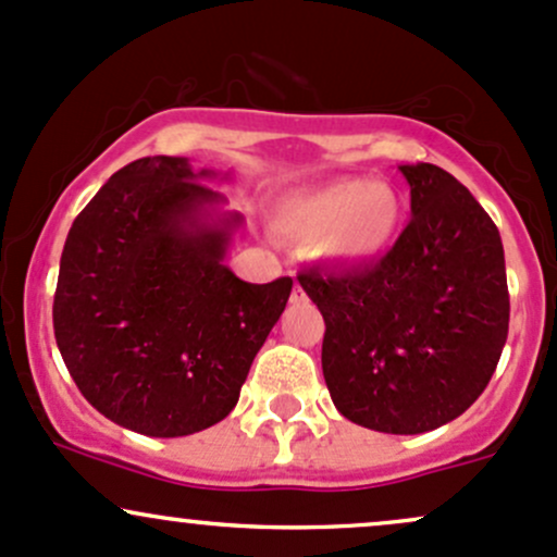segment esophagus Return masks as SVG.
<instances>
[{
	"label": "esophagus",
	"mask_w": 557,
	"mask_h": 557,
	"mask_svg": "<svg viewBox=\"0 0 557 557\" xmlns=\"http://www.w3.org/2000/svg\"><path fill=\"white\" fill-rule=\"evenodd\" d=\"M304 298H307V293L301 290V285H296V288H293V293H290V301H304Z\"/></svg>",
	"instance_id": "obj_1"
}]
</instances>
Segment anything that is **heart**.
Returning a JSON list of instances; mask_svg holds the SVG:
<instances>
[{
    "instance_id": "obj_1",
    "label": "heart",
    "mask_w": 557,
    "mask_h": 557,
    "mask_svg": "<svg viewBox=\"0 0 557 557\" xmlns=\"http://www.w3.org/2000/svg\"><path fill=\"white\" fill-rule=\"evenodd\" d=\"M405 222L401 195L386 182L346 176L296 195L274 216L280 232L317 243L322 259L338 267H364L381 259Z\"/></svg>"
}]
</instances>
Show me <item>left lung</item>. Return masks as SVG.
<instances>
[{"label":"left lung","mask_w":557,"mask_h":557,"mask_svg":"<svg viewBox=\"0 0 557 557\" xmlns=\"http://www.w3.org/2000/svg\"><path fill=\"white\" fill-rule=\"evenodd\" d=\"M412 219L377 264L298 283L325 320L322 375L351 423L433 431L484 394L507 341L499 230L449 171L399 166Z\"/></svg>","instance_id":"left-lung-1"}]
</instances>
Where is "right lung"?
<instances>
[{
  "label": "right lung",
  "instance_id": "1",
  "mask_svg": "<svg viewBox=\"0 0 557 557\" xmlns=\"http://www.w3.org/2000/svg\"><path fill=\"white\" fill-rule=\"evenodd\" d=\"M187 158L129 163L76 216L60 256L54 341L84 399L143 436H189L235 409L293 280L224 264L240 213ZM227 180V174H224Z\"/></svg>",
  "mask_w": 557,
  "mask_h": 557
}]
</instances>
